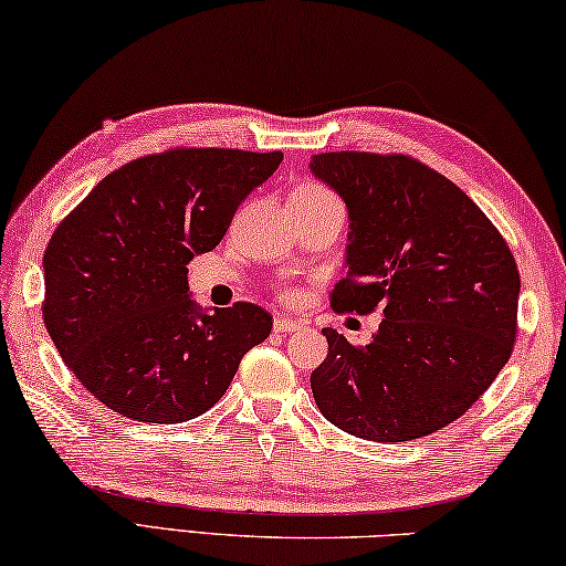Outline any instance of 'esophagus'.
I'll return each instance as SVG.
<instances>
[{"label": "esophagus", "mask_w": 566, "mask_h": 566, "mask_svg": "<svg viewBox=\"0 0 566 566\" xmlns=\"http://www.w3.org/2000/svg\"><path fill=\"white\" fill-rule=\"evenodd\" d=\"M273 328H275V333H295V331H301L305 326H303L301 321H293V318H285V316H275Z\"/></svg>", "instance_id": "34e87169"}]
</instances>
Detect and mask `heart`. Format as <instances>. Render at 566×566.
Here are the masks:
<instances>
[{"label": "heart", "mask_w": 566, "mask_h": 566, "mask_svg": "<svg viewBox=\"0 0 566 566\" xmlns=\"http://www.w3.org/2000/svg\"><path fill=\"white\" fill-rule=\"evenodd\" d=\"M291 206H301V208H338L340 202L333 196L328 188H323L318 182H303L301 188L293 190L291 196ZM289 301H293V295H289Z\"/></svg>", "instance_id": "heart-1"}]
</instances>
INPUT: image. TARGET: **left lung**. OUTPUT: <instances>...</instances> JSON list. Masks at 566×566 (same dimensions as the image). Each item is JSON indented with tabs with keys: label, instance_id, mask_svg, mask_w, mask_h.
I'll return each mask as SVG.
<instances>
[{
	"label": "left lung",
	"instance_id": "left-lung-1",
	"mask_svg": "<svg viewBox=\"0 0 566 566\" xmlns=\"http://www.w3.org/2000/svg\"><path fill=\"white\" fill-rule=\"evenodd\" d=\"M311 172L350 220L331 308L384 311L368 346L323 328L313 398L350 437H429L464 416L512 356L522 289L512 250L464 190L416 157L323 153Z\"/></svg>",
	"mask_w": 566,
	"mask_h": 566
}]
</instances>
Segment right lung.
Returning a JSON list of instances; mask_svg holds the SVG:
<instances>
[{
    "mask_svg": "<svg viewBox=\"0 0 566 566\" xmlns=\"http://www.w3.org/2000/svg\"><path fill=\"white\" fill-rule=\"evenodd\" d=\"M283 153L175 147L109 172L44 250L42 316L80 384L107 409L182 423L216 406L273 318L255 303L200 311L188 265L216 248Z\"/></svg>",
    "mask_w": 566,
    "mask_h": 566,
    "instance_id": "right-lung-1",
    "label": "right lung"
}]
</instances>
